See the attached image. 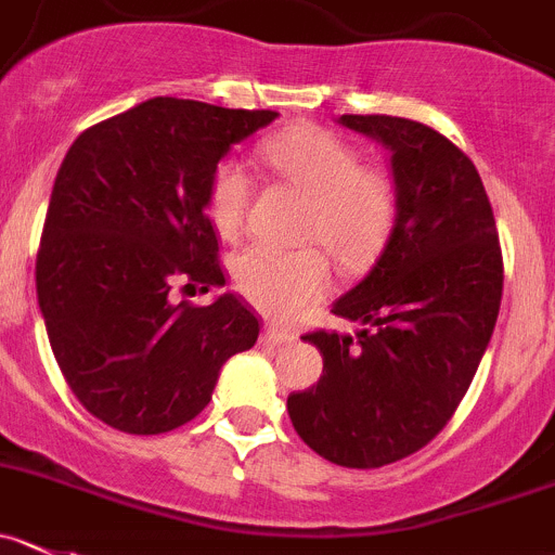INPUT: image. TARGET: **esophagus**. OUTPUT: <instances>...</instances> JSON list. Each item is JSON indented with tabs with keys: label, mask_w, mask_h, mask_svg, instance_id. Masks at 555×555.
<instances>
[{
	"label": "esophagus",
	"mask_w": 555,
	"mask_h": 555,
	"mask_svg": "<svg viewBox=\"0 0 555 555\" xmlns=\"http://www.w3.org/2000/svg\"><path fill=\"white\" fill-rule=\"evenodd\" d=\"M260 341L262 345H268V348H279V345H287V341H293V334H289V331L276 328V325H266L260 334Z\"/></svg>",
	"instance_id": "esophagus-1"
}]
</instances>
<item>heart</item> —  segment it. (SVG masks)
Wrapping results in <instances>:
<instances>
[{
  "mask_svg": "<svg viewBox=\"0 0 555 555\" xmlns=\"http://www.w3.org/2000/svg\"><path fill=\"white\" fill-rule=\"evenodd\" d=\"M268 167L309 196L301 237L320 241L341 268H361L386 246L397 219L395 180L383 169L361 167L359 150L318 126H293L262 144ZM251 178L235 158L216 164L207 183V219L221 237H235L246 221ZM232 279L248 304L293 318L323 298L328 262L314 246H251L232 260Z\"/></svg>",
  "mask_w": 555,
  "mask_h": 555,
  "instance_id": "obj_1",
  "label": "heart"
}]
</instances>
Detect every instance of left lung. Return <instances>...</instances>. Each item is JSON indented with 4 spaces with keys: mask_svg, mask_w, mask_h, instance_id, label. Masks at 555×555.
<instances>
[{
    "mask_svg": "<svg viewBox=\"0 0 555 555\" xmlns=\"http://www.w3.org/2000/svg\"><path fill=\"white\" fill-rule=\"evenodd\" d=\"M391 153L397 219L364 279L331 304L356 336H301L323 356L318 386L287 411L304 443L345 468H380L447 427L493 336L504 289L493 207L468 155L405 117L341 114Z\"/></svg>",
    "mask_w": 555,
    "mask_h": 555,
    "instance_id": "obj_1",
    "label": "left lung"
}]
</instances>
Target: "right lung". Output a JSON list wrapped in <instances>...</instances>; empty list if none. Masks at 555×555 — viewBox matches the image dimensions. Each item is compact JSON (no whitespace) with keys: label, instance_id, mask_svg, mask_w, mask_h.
Here are the masks:
<instances>
[{"label":"right lung","instance_id":"right-lung-1","mask_svg":"<svg viewBox=\"0 0 555 555\" xmlns=\"http://www.w3.org/2000/svg\"><path fill=\"white\" fill-rule=\"evenodd\" d=\"M276 117L150 98L67 150L35 284L67 386L108 427L158 435L191 422L221 366L260 336V320L235 293L194 307L172 289L227 284L207 183L232 144Z\"/></svg>","mask_w":555,"mask_h":555}]
</instances>
